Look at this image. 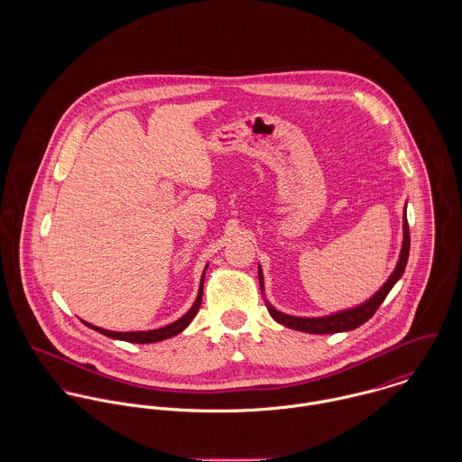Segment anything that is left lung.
Returning a JSON list of instances; mask_svg holds the SVG:
<instances>
[{"label": "left lung", "instance_id": "left-lung-1", "mask_svg": "<svg viewBox=\"0 0 462 462\" xmlns=\"http://www.w3.org/2000/svg\"><path fill=\"white\" fill-rule=\"evenodd\" d=\"M409 247H411V236H409V224H407V213L403 211V242H402V251H400V260L396 263L393 273L390 275V279L384 282V286L366 302H363L361 306H356L352 310H345L339 313H334L329 317H319V319H302V317H291V315H284L281 311H277L273 306H270L266 302V310L270 313V317L282 324L284 328L290 329L302 330V332H311V334H332V332H343V330H352L359 326H363L365 322H368L375 311L379 310V306L384 302V299L388 297V293L392 291V288L395 286L396 281L402 277L407 258H409ZM260 275V286L263 291V273L262 268L258 272Z\"/></svg>", "mask_w": 462, "mask_h": 462}]
</instances>
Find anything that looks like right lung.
I'll return each instance as SVG.
<instances>
[{"instance_id":"right-lung-1","label":"right lung","mask_w":462,"mask_h":462,"mask_svg":"<svg viewBox=\"0 0 462 462\" xmlns=\"http://www.w3.org/2000/svg\"><path fill=\"white\" fill-rule=\"evenodd\" d=\"M206 273V270H204ZM204 273L200 277V286H199L198 299L194 302V306L189 310L187 315H183L180 320L162 328V329L152 330H134V332H116V330L101 329V328H96V326H90L87 322H83L87 328L90 329L97 330L108 337H114V339H123V341H130V343H156V341H162V339H167V337H172L176 334H180L181 330L187 329L189 324L194 320V317L198 315L199 308H200V302H202V286H204Z\"/></svg>"}]
</instances>
